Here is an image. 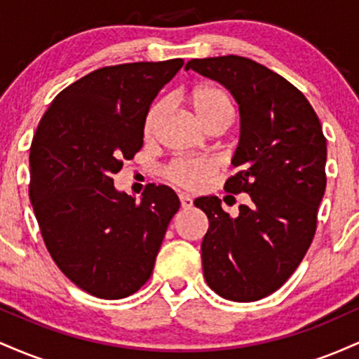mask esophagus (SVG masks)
I'll return each mask as SVG.
<instances>
[{
    "label": "esophagus",
    "mask_w": 359,
    "mask_h": 359,
    "mask_svg": "<svg viewBox=\"0 0 359 359\" xmlns=\"http://www.w3.org/2000/svg\"><path fill=\"white\" fill-rule=\"evenodd\" d=\"M179 199H180V205H182L184 209H189V208H192V199L191 197L187 196V194H179Z\"/></svg>",
    "instance_id": "esophagus-1"
}]
</instances>
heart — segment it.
<instances>
[{
    "instance_id": "b5f03b06",
    "label": "heart",
    "mask_w": 359,
    "mask_h": 359,
    "mask_svg": "<svg viewBox=\"0 0 359 359\" xmlns=\"http://www.w3.org/2000/svg\"><path fill=\"white\" fill-rule=\"evenodd\" d=\"M189 104L203 125L208 130L212 128H228L234 118V100L231 94L219 86H199L189 94ZM163 114V102H155L148 109L145 121H143V133L151 137L155 133L156 125ZM216 172V163L209 158H175L165 168L167 180L179 187L196 191L208 182L209 177Z\"/></svg>"
}]
</instances>
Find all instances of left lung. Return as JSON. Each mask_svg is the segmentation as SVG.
Returning <instances> with one entry per match:
<instances>
[{
  "label": "left lung",
  "instance_id": "left-lung-1",
  "mask_svg": "<svg viewBox=\"0 0 359 359\" xmlns=\"http://www.w3.org/2000/svg\"><path fill=\"white\" fill-rule=\"evenodd\" d=\"M217 81L240 104L241 135L224 191L246 192L238 217L216 196L194 205L209 219L201 251L208 285L221 297L253 302L273 294L306 257L325 191L327 147L300 90L258 62L238 55L192 59L185 71Z\"/></svg>",
  "mask_w": 359,
  "mask_h": 359
}]
</instances>
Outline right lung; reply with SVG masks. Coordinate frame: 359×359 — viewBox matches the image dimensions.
Instances as JSON below:
<instances>
[{
  "mask_svg": "<svg viewBox=\"0 0 359 359\" xmlns=\"http://www.w3.org/2000/svg\"><path fill=\"white\" fill-rule=\"evenodd\" d=\"M182 59L102 67L57 94L30 147V201L48 253L71 282L125 299L154 271L180 201L148 184L137 203L113 175L143 147V121Z\"/></svg>",
  "mask_w": 359,
  "mask_h": 359,
  "instance_id": "right-lung-1",
  "label": "right lung"
}]
</instances>
